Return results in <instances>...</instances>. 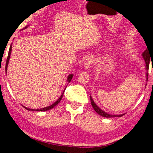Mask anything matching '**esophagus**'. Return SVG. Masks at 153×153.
Here are the masks:
<instances>
[{
  "instance_id": "34e87169",
  "label": "esophagus",
  "mask_w": 153,
  "mask_h": 153,
  "mask_svg": "<svg viewBox=\"0 0 153 153\" xmlns=\"http://www.w3.org/2000/svg\"><path fill=\"white\" fill-rule=\"evenodd\" d=\"M94 62V58L93 56H88V57L85 60L83 67L85 69H88L91 65Z\"/></svg>"
}]
</instances>
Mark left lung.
<instances>
[{
	"instance_id": "obj_1",
	"label": "left lung",
	"mask_w": 153,
	"mask_h": 153,
	"mask_svg": "<svg viewBox=\"0 0 153 153\" xmlns=\"http://www.w3.org/2000/svg\"><path fill=\"white\" fill-rule=\"evenodd\" d=\"M147 49L143 53H142V56H143V58L144 59L145 62V65H146V68H145V69H146V70H147V73H146L147 81V79H148V75H149L148 71H149V63H150V61L152 62V58H151L150 54H149V49ZM151 59H152L151 61L150 60ZM90 98H91L92 106H93V108L94 109V111L97 112L98 115H100L102 117H106V118H111V117H122L123 115H125V114H121V115H110V114H108V113L104 111L100 108H98V106L96 105V104L94 103V100H93V98H92L91 97H90Z\"/></svg>"
}]
</instances>
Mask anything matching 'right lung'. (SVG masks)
Segmentation results:
<instances>
[{
  "instance_id": "obj_1",
  "label": "right lung",
  "mask_w": 153,
  "mask_h": 153,
  "mask_svg": "<svg viewBox=\"0 0 153 153\" xmlns=\"http://www.w3.org/2000/svg\"><path fill=\"white\" fill-rule=\"evenodd\" d=\"M27 27V26L25 27L24 28H23L22 30L25 29V28H26ZM12 44L10 45V49H9V52H8V57H7V60H6V72H7V68H8V63H9V60H10V54H11V52H12ZM72 77H73V74H70V75L68 76V77H67V81H68V83L70 82L71 80H72ZM65 90H64L62 94H61V96H60V98L58 99V100H56L55 102L53 103V104L52 105H49V106H48V107H45V108H41V109H36V110H35V109H30V108H27L25 107V106H23V107L25 109H26L27 110H28V111H47V110L51 109H53V108H54L55 106H56V105H57V104H59V103L60 102V100H62V97H63V94H64V93H65Z\"/></svg>"
}]
</instances>
